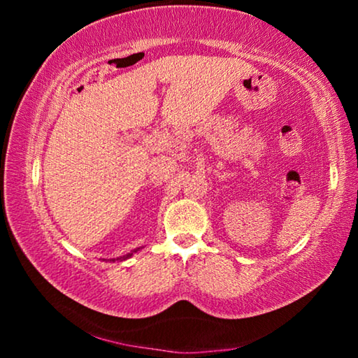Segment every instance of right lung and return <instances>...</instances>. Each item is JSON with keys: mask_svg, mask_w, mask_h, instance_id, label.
<instances>
[{"mask_svg": "<svg viewBox=\"0 0 358 358\" xmlns=\"http://www.w3.org/2000/svg\"><path fill=\"white\" fill-rule=\"evenodd\" d=\"M138 250H141V248H137V250H134V252H137ZM134 252H128V254H126V256H120V257H117V259H110V260H112V262H115V260H117V262H123V260L129 259V257H131L132 254H134Z\"/></svg>", "mask_w": 358, "mask_h": 358, "instance_id": "1", "label": "right lung"}]
</instances>
